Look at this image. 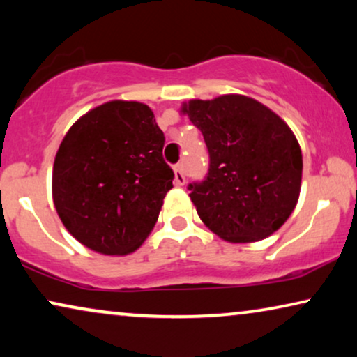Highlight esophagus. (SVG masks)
<instances>
[{
    "mask_svg": "<svg viewBox=\"0 0 357 357\" xmlns=\"http://www.w3.org/2000/svg\"><path fill=\"white\" fill-rule=\"evenodd\" d=\"M174 174H175V183H177V185H185V182H187V178H185L183 165H182V164L175 165V167H174Z\"/></svg>",
    "mask_w": 357,
    "mask_h": 357,
    "instance_id": "esophagus-1",
    "label": "esophagus"
}]
</instances>
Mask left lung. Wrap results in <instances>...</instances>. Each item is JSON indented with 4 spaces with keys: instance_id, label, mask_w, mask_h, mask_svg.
<instances>
[{
    "instance_id": "8db88e82",
    "label": "left lung",
    "mask_w": 357,
    "mask_h": 357,
    "mask_svg": "<svg viewBox=\"0 0 357 357\" xmlns=\"http://www.w3.org/2000/svg\"><path fill=\"white\" fill-rule=\"evenodd\" d=\"M183 114L203 133L209 169L188 185L202 221L224 241H261L294 211L302 153L294 133L252 97L226 94L190 100Z\"/></svg>"
}]
</instances>
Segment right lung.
<instances>
[{
  "label": "right lung",
  "mask_w": 357,
  "mask_h": 357,
  "mask_svg": "<svg viewBox=\"0 0 357 357\" xmlns=\"http://www.w3.org/2000/svg\"><path fill=\"white\" fill-rule=\"evenodd\" d=\"M164 141L153 110L141 102H107L68 130L53 164L52 192L77 242L104 255L139 248L174 187Z\"/></svg>",
  "instance_id": "obj_1"
}]
</instances>
